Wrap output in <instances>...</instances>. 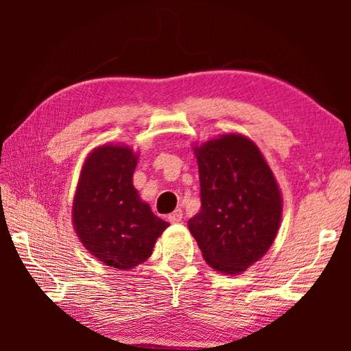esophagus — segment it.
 I'll return each instance as SVG.
<instances>
[{
	"label": "esophagus",
	"mask_w": 351,
	"mask_h": 351,
	"mask_svg": "<svg viewBox=\"0 0 351 351\" xmlns=\"http://www.w3.org/2000/svg\"><path fill=\"white\" fill-rule=\"evenodd\" d=\"M169 221L170 223H181L182 221V210L181 209H176L173 213H170Z\"/></svg>",
	"instance_id": "obj_1"
}]
</instances>
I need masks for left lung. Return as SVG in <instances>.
<instances>
[{"instance_id": "1", "label": "left lung", "mask_w": 351, "mask_h": 351, "mask_svg": "<svg viewBox=\"0 0 351 351\" xmlns=\"http://www.w3.org/2000/svg\"><path fill=\"white\" fill-rule=\"evenodd\" d=\"M201 210L189 230L203 257L223 274H240L268 252L282 219V193L260 148L239 133L193 147Z\"/></svg>"}]
</instances>
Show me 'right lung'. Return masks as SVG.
Wrapping results in <instances>:
<instances>
[{
  "label": "right lung",
  "mask_w": 351,
  "mask_h": 351,
  "mask_svg": "<svg viewBox=\"0 0 351 351\" xmlns=\"http://www.w3.org/2000/svg\"><path fill=\"white\" fill-rule=\"evenodd\" d=\"M139 153L105 144L88 154L73 201L75 234L97 260L132 269L150 257L169 223L158 218L133 186Z\"/></svg>",
  "instance_id": "obj_1"
}]
</instances>
